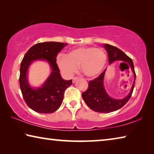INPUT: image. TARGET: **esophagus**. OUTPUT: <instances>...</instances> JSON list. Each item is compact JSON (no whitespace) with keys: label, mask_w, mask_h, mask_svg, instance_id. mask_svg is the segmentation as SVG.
Listing matches in <instances>:
<instances>
[{"label":"esophagus","mask_w":154,"mask_h":154,"mask_svg":"<svg viewBox=\"0 0 154 154\" xmlns=\"http://www.w3.org/2000/svg\"><path fill=\"white\" fill-rule=\"evenodd\" d=\"M79 79V77H73V78H72V82L75 83L77 79Z\"/></svg>","instance_id":"esophagus-1"}]
</instances>
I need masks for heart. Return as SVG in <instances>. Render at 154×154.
Here are the masks:
<instances>
[{
    "mask_svg": "<svg viewBox=\"0 0 154 154\" xmlns=\"http://www.w3.org/2000/svg\"><path fill=\"white\" fill-rule=\"evenodd\" d=\"M56 62L60 71L66 77H71L77 71L78 65L86 76L95 77L105 68L106 55L102 49L80 47L70 50L67 55L58 54Z\"/></svg>",
    "mask_w": 154,
    "mask_h": 154,
    "instance_id": "1",
    "label": "heart"
}]
</instances>
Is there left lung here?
<instances>
[{
	"label": "left lung",
	"mask_w": 154,
	"mask_h": 154,
	"mask_svg": "<svg viewBox=\"0 0 154 154\" xmlns=\"http://www.w3.org/2000/svg\"><path fill=\"white\" fill-rule=\"evenodd\" d=\"M103 47L107 52L109 65L115 61H121L120 65L122 64L129 65L134 77V82L132 83L131 90H130L128 95L122 99L111 98L106 92L103 81L106 69H105L97 78L89 82L88 90L82 93L83 100L92 110L98 112V113H107L121 109L129 100L134 88L136 74H135L134 64L132 59L130 58L121 49L115 46L109 45V44H104Z\"/></svg>",
	"instance_id": "1"
}]
</instances>
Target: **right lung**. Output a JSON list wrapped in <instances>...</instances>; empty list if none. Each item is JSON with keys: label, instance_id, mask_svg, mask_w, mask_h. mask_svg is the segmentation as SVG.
<instances>
[{"label": "right lung", "instance_id": "right-lung-1", "mask_svg": "<svg viewBox=\"0 0 154 154\" xmlns=\"http://www.w3.org/2000/svg\"><path fill=\"white\" fill-rule=\"evenodd\" d=\"M67 43L44 42L33 45L26 52L20 65V86L26 103L37 113H51L62 105L64 93L72 84L71 80L62 78L56 62V56ZM36 60H45L52 71L41 87L33 88L27 81V71L30 64Z\"/></svg>", "mask_w": 154, "mask_h": 154}]
</instances>
